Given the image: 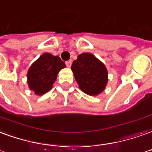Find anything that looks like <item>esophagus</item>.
Here are the masks:
<instances>
[{
	"label": "esophagus",
	"instance_id": "obj_1",
	"mask_svg": "<svg viewBox=\"0 0 152 152\" xmlns=\"http://www.w3.org/2000/svg\"><path fill=\"white\" fill-rule=\"evenodd\" d=\"M65 65H66V66H67V67H70L72 65L71 60H70V61H65Z\"/></svg>",
	"mask_w": 152,
	"mask_h": 152
}]
</instances>
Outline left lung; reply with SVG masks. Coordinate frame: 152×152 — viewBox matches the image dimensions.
<instances>
[{
	"label": "left lung",
	"instance_id": "1",
	"mask_svg": "<svg viewBox=\"0 0 152 152\" xmlns=\"http://www.w3.org/2000/svg\"><path fill=\"white\" fill-rule=\"evenodd\" d=\"M75 80L83 92L97 96L104 90L108 83V71L105 65L91 53H82L72 64Z\"/></svg>",
	"mask_w": 152,
	"mask_h": 152
}]
</instances>
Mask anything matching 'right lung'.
I'll return each mask as SVG.
<instances>
[{
    "instance_id": "obj_1",
    "label": "right lung",
    "mask_w": 152,
    "mask_h": 152,
    "mask_svg": "<svg viewBox=\"0 0 152 152\" xmlns=\"http://www.w3.org/2000/svg\"><path fill=\"white\" fill-rule=\"evenodd\" d=\"M65 65L58 56L44 53L33 63L27 72L29 88L35 95L42 96L53 87L54 82Z\"/></svg>"
}]
</instances>
